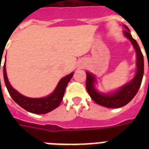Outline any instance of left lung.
Returning a JSON list of instances; mask_svg holds the SVG:
<instances>
[{
  "mask_svg": "<svg viewBox=\"0 0 149 149\" xmlns=\"http://www.w3.org/2000/svg\"><path fill=\"white\" fill-rule=\"evenodd\" d=\"M127 30L124 31V35L132 42L137 56V72L132 81L121 86L118 91L110 94H104L98 92L94 87L95 77L91 72H86V91L97 104L109 108H118L125 106L132 100L138 93L141 86L144 74V58L139 44L132 38L129 29L124 25Z\"/></svg>",
  "mask_w": 149,
  "mask_h": 149,
  "instance_id": "left-lung-1",
  "label": "left lung"
}]
</instances>
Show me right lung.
<instances>
[{
	"label": "right lung",
	"mask_w": 149,
	"mask_h": 149,
	"mask_svg": "<svg viewBox=\"0 0 149 149\" xmlns=\"http://www.w3.org/2000/svg\"><path fill=\"white\" fill-rule=\"evenodd\" d=\"M72 76H73V72H71L70 74L62 78L60 81L58 82L55 91L49 96L42 98H30L22 95L10 86L6 73L5 63L3 64V79L10 97L22 108H24L29 112L38 113V114L46 113L58 107L63 100L66 86Z\"/></svg>",
	"instance_id": "obj_1"
}]
</instances>
